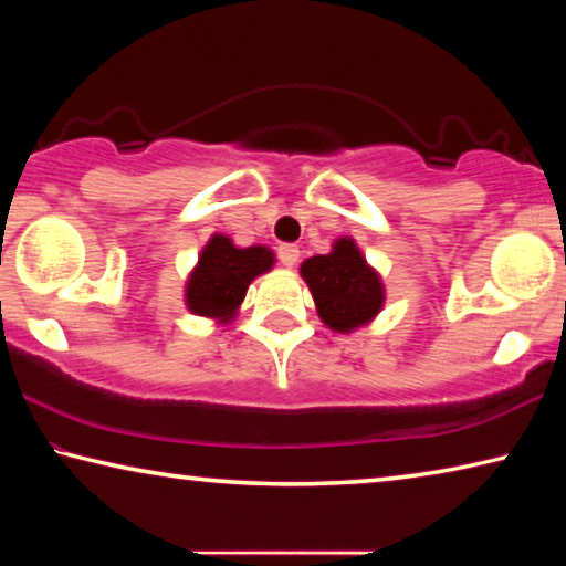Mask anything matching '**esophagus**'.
<instances>
[{
	"mask_svg": "<svg viewBox=\"0 0 566 566\" xmlns=\"http://www.w3.org/2000/svg\"><path fill=\"white\" fill-rule=\"evenodd\" d=\"M280 262L292 270V266L300 262V247H296V244H282L280 247Z\"/></svg>",
	"mask_w": 566,
	"mask_h": 566,
	"instance_id": "esophagus-1",
	"label": "esophagus"
}]
</instances>
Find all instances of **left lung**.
Here are the masks:
<instances>
[{
    "instance_id": "8db88e82",
    "label": "left lung",
    "mask_w": 566,
    "mask_h": 566,
    "mask_svg": "<svg viewBox=\"0 0 566 566\" xmlns=\"http://www.w3.org/2000/svg\"><path fill=\"white\" fill-rule=\"evenodd\" d=\"M300 274L319 319L337 334L367 327L385 306V282L352 237L334 239L329 254L304 260Z\"/></svg>"
}]
</instances>
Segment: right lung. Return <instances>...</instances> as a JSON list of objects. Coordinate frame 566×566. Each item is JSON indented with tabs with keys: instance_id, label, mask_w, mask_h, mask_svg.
<instances>
[{
	"instance_id": "1",
	"label": "right lung",
	"mask_w": 566,
	"mask_h": 566,
	"mask_svg": "<svg viewBox=\"0 0 566 566\" xmlns=\"http://www.w3.org/2000/svg\"><path fill=\"white\" fill-rule=\"evenodd\" d=\"M274 262L270 247H237L227 234H212L187 276V310L197 317L229 324L237 317L249 284L270 272Z\"/></svg>"
}]
</instances>
